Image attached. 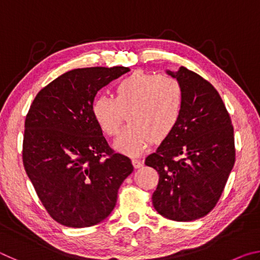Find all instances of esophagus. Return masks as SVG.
Instances as JSON below:
<instances>
[{"label":"esophagus","instance_id":"esophagus-1","mask_svg":"<svg viewBox=\"0 0 260 260\" xmlns=\"http://www.w3.org/2000/svg\"><path fill=\"white\" fill-rule=\"evenodd\" d=\"M132 161H133V165L135 169H140V167H142L143 165V161L141 159H138V158H133V160Z\"/></svg>","mask_w":260,"mask_h":260}]
</instances>
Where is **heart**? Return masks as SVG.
Returning <instances> with one entry per match:
<instances>
[{
	"instance_id": "obj_1",
	"label": "heart",
	"mask_w": 260,
	"mask_h": 260,
	"mask_svg": "<svg viewBox=\"0 0 260 260\" xmlns=\"http://www.w3.org/2000/svg\"><path fill=\"white\" fill-rule=\"evenodd\" d=\"M183 110V90L175 79L138 71L114 87V99L99 95L91 114L108 136L120 131L124 113L128 126L114 141L116 150L138 156L153 142L160 143L177 128Z\"/></svg>"
}]
</instances>
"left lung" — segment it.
<instances>
[{"label": "left lung", "mask_w": 260, "mask_h": 260, "mask_svg": "<svg viewBox=\"0 0 260 260\" xmlns=\"http://www.w3.org/2000/svg\"><path fill=\"white\" fill-rule=\"evenodd\" d=\"M166 73L181 85L183 110L177 128L146 158L159 174L152 193L158 213L192 221L217 204L235 161L234 129L215 88L181 67Z\"/></svg>", "instance_id": "8db88e82"}]
</instances>
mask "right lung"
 I'll return each mask as SVG.
<instances>
[{
  "label": "right lung",
  "mask_w": 260,
  "mask_h": 260,
  "mask_svg": "<svg viewBox=\"0 0 260 260\" xmlns=\"http://www.w3.org/2000/svg\"><path fill=\"white\" fill-rule=\"evenodd\" d=\"M129 68H85L61 74L35 96L25 120L23 161L35 191L60 225L90 227L107 219L133 172L114 153L91 114L98 91Z\"/></svg>",
  "instance_id": "1"
}]
</instances>
